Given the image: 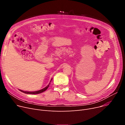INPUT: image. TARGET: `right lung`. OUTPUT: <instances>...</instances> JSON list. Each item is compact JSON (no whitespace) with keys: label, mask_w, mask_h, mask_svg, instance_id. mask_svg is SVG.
Returning a JSON list of instances; mask_svg holds the SVG:
<instances>
[{"label":"right lung","mask_w":125,"mask_h":125,"mask_svg":"<svg viewBox=\"0 0 125 125\" xmlns=\"http://www.w3.org/2000/svg\"><path fill=\"white\" fill-rule=\"evenodd\" d=\"M51 80H52V79H51L50 82L51 81ZM50 84V82L49 83V84L48 85H47V86H46L45 88H43V89H42V90H41L38 91H35V92H27V91H22V90H20L21 92H23V93H25V94H40V93H43V92H45V91L47 90V89L48 88V87H49Z\"/></svg>","instance_id":"add662e5"}]
</instances>
